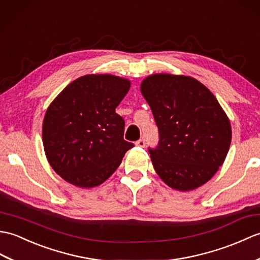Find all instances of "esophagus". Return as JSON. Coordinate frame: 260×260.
Listing matches in <instances>:
<instances>
[{"label": "esophagus", "mask_w": 260, "mask_h": 260, "mask_svg": "<svg viewBox=\"0 0 260 260\" xmlns=\"http://www.w3.org/2000/svg\"><path fill=\"white\" fill-rule=\"evenodd\" d=\"M136 145L138 146V147H141V148H143L146 146V140L143 139V138H141V139H139L138 140L137 142H136Z\"/></svg>", "instance_id": "obj_1"}]
</instances>
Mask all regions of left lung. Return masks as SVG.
Wrapping results in <instances>:
<instances>
[{
	"label": "left lung",
	"mask_w": 260,
	"mask_h": 260,
	"mask_svg": "<svg viewBox=\"0 0 260 260\" xmlns=\"http://www.w3.org/2000/svg\"><path fill=\"white\" fill-rule=\"evenodd\" d=\"M141 92L159 131L149 148L154 170L169 187L188 191L216 174L232 141L229 119L211 92L184 76L153 74Z\"/></svg>",
	"instance_id": "1"
}]
</instances>
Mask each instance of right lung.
Instances as JSON below:
<instances>
[{
  "label": "right lung",
  "mask_w": 260,
  "mask_h": 260,
  "mask_svg": "<svg viewBox=\"0 0 260 260\" xmlns=\"http://www.w3.org/2000/svg\"><path fill=\"white\" fill-rule=\"evenodd\" d=\"M129 88L125 79L92 74L69 84L51 103L43 120L44 151L66 181L99 186L135 146L124 140V120L115 113Z\"/></svg>",
  "instance_id": "right-lung-1"
}]
</instances>
